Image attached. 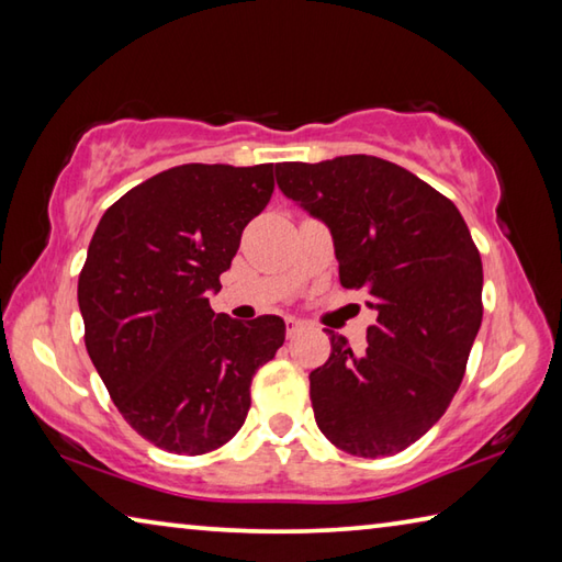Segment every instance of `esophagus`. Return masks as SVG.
<instances>
[{
	"mask_svg": "<svg viewBox=\"0 0 562 562\" xmlns=\"http://www.w3.org/2000/svg\"><path fill=\"white\" fill-rule=\"evenodd\" d=\"M304 329V325L300 319H294V317H290L288 319V337H294V335H300V331Z\"/></svg>",
	"mask_w": 562,
	"mask_h": 562,
	"instance_id": "obj_1",
	"label": "esophagus"
}]
</instances>
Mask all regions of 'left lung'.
<instances>
[{"instance_id":"obj_1","label":"left lung","mask_w":562,"mask_h":562,"mask_svg":"<svg viewBox=\"0 0 562 562\" xmlns=\"http://www.w3.org/2000/svg\"><path fill=\"white\" fill-rule=\"evenodd\" d=\"M278 188L329 227L345 288L376 312L367 351L329 331L310 374L319 431L351 456L404 451L459 389L483 307L481 255L449 198L374 156L274 166Z\"/></svg>"}]
</instances>
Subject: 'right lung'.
I'll return each mask as SVG.
<instances>
[{
    "instance_id": "obj_1",
    "label": "right lung",
    "mask_w": 562,
    "mask_h": 562,
    "mask_svg": "<svg viewBox=\"0 0 562 562\" xmlns=\"http://www.w3.org/2000/svg\"><path fill=\"white\" fill-rule=\"evenodd\" d=\"M272 190V164L178 166L119 198L91 237L79 274L87 351L123 418L158 449L198 456L231 441L252 374L282 347V317L211 307Z\"/></svg>"
}]
</instances>
